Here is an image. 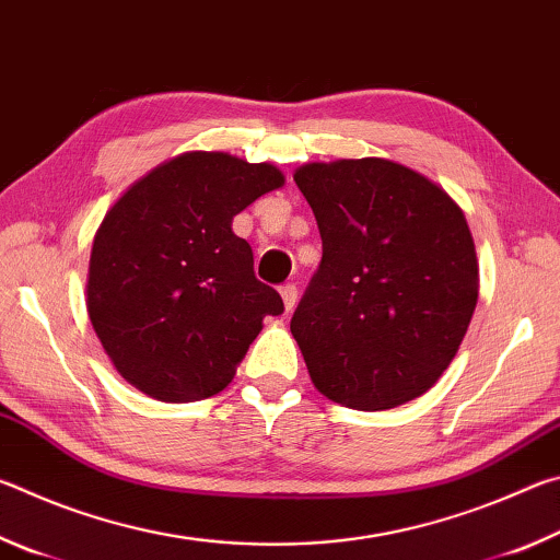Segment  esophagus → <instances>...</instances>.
Instances as JSON below:
<instances>
[{
    "label": "esophagus",
    "mask_w": 560,
    "mask_h": 560,
    "mask_svg": "<svg viewBox=\"0 0 560 560\" xmlns=\"http://www.w3.org/2000/svg\"><path fill=\"white\" fill-rule=\"evenodd\" d=\"M279 293H281V299H283V308L293 311V306H296V301H299L296 283H283V287L279 289Z\"/></svg>",
    "instance_id": "esophagus-1"
}]
</instances>
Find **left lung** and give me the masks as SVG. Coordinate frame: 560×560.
Listing matches in <instances>:
<instances>
[{
	"label": "left lung",
	"mask_w": 560,
	"mask_h": 560,
	"mask_svg": "<svg viewBox=\"0 0 560 560\" xmlns=\"http://www.w3.org/2000/svg\"><path fill=\"white\" fill-rule=\"evenodd\" d=\"M324 257L293 311L308 375L328 400L390 410L447 371L479 296L464 212L440 185L383 158L293 173Z\"/></svg>",
	"instance_id": "1"
}]
</instances>
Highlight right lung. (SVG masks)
Returning <instances> with one entry per match:
<instances>
[{
	"instance_id": "add662e5",
	"label": "right lung",
	"mask_w": 560,
	"mask_h": 560,
	"mask_svg": "<svg viewBox=\"0 0 560 560\" xmlns=\"http://www.w3.org/2000/svg\"><path fill=\"white\" fill-rule=\"evenodd\" d=\"M283 185L281 170L226 153L177 155L110 207L89 261L86 308L110 363L155 400L222 393L259 336L283 314L254 277L234 214Z\"/></svg>"
}]
</instances>
